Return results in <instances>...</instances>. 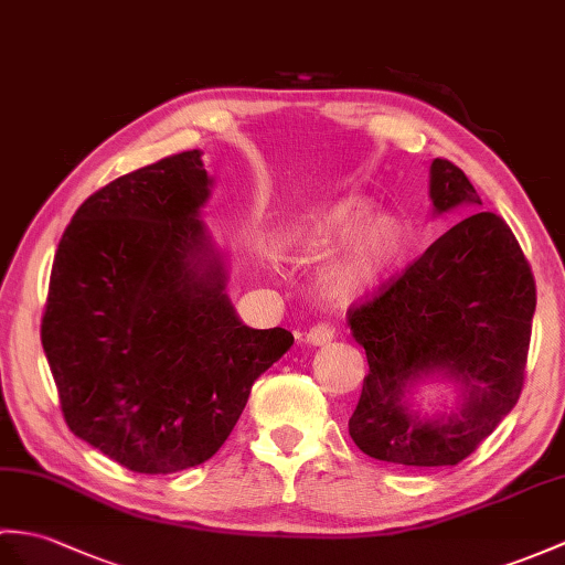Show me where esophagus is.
<instances>
[{
    "label": "esophagus",
    "instance_id": "obj_1",
    "mask_svg": "<svg viewBox=\"0 0 565 565\" xmlns=\"http://www.w3.org/2000/svg\"><path fill=\"white\" fill-rule=\"evenodd\" d=\"M334 334L337 332H334V327L330 322H318V324H312L310 330H308L306 342L312 344V347H324V344L332 342Z\"/></svg>",
    "mask_w": 565,
    "mask_h": 565
}]
</instances>
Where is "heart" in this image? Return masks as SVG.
Returning <instances> with one entry per match:
<instances>
[{
  "label": "heart",
  "mask_w": 565,
  "mask_h": 565,
  "mask_svg": "<svg viewBox=\"0 0 565 565\" xmlns=\"http://www.w3.org/2000/svg\"><path fill=\"white\" fill-rule=\"evenodd\" d=\"M371 218V204L361 196H349L288 226L281 233V247L288 257L312 262L330 257L344 243L361 235L356 245L324 274L327 296L339 303H351L383 286L404 253V226L399 218L380 216L369 227Z\"/></svg>",
  "instance_id": "b5f03b06"
}]
</instances>
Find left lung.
Wrapping results in <instances>:
<instances>
[{"label": "left lung", "mask_w": 565, "mask_h": 565, "mask_svg": "<svg viewBox=\"0 0 565 565\" xmlns=\"http://www.w3.org/2000/svg\"><path fill=\"white\" fill-rule=\"evenodd\" d=\"M436 212H471L377 294L349 308L369 375L349 436L369 457L404 467L460 465L520 399L536 286L508 223L481 212L469 178L448 159L430 163ZM463 387V409L422 419L401 397L422 374Z\"/></svg>", "instance_id": "8db88e82"}]
</instances>
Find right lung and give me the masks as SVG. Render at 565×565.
I'll return each instance as SVG.
<instances>
[{"label": "right lung", "mask_w": 565, "mask_h": 565, "mask_svg": "<svg viewBox=\"0 0 565 565\" xmlns=\"http://www.w3.org/2000/svg\"><path fill=\"white\" fill-rule=\"evenodd\" d=\"M200 151L113 180L76 209L52 262L41 342L74 436L139 475L214 457L255 380L291 349L223 294Z\"/></svg>", "instance_id": "1"}]
</instances>
